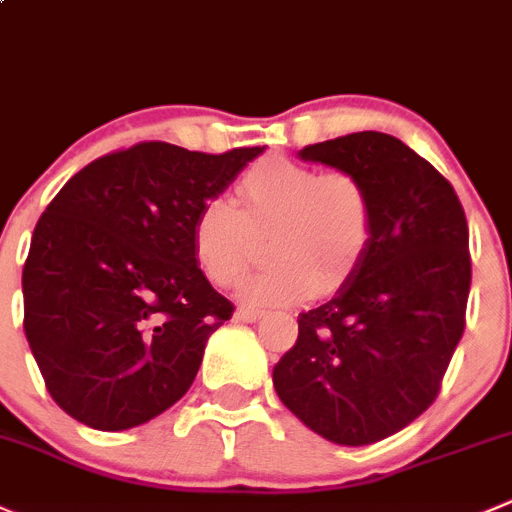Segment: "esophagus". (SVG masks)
I'll use <instances>...</instances> for the list:
<instances>
[{
  "label": "esophagus",
  "mask_w": 512,
  "mask_h": 512,
  "mask_svg": "<svg viewBox=\"0 0 512 512\" xmlns=\"http://www.w3.org/2000/svg\"><path fill=\"white\" fill-rule=\"evenodd\" d=\"M265 317V312L262 310H250V307H240V310L235 312V320L240 322H257Z\"/></svg>",
  "instance_id": "esophagus-1"
}]
</instances>
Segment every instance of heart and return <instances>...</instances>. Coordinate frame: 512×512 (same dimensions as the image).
<instances>
[{
	"instance_id": "1",
	"label": "heart",
	"mask_w": 512,
	"mask_h": 512,
	"mask_svg": "<svg viewBox=\"0 0 512 512\" xmlns=\"http://www.w3.org/2000/svg\"><path fill=\"white\" fill-rule=\"evenodd\" d=\"M237 207L207 200L192 222V255L202 275L227 287L242 275L257 237L275 265L240 282L247 305H295L335 290L365 257L375 212L365 185L347 172H322L267 157L237 182Z\"/></svg>"
}]
</instances>
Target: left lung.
<instances>
[{"mask_svg": "<svg viewBox=\"0 0 512 512\" xmlns=\"http://www.w3.org/2000/svg\"><path fill=\"white\" fill-rule=\"evenodd\" d=\"M297 157L355 175L375 225L335 295L300 312L272 385L312 433L357 448L403 430L438 395L465 330L468 222L453 185L393 135L355 132Z\"/></svg>", "mask_w": 512, "mask_h": 512, "instance_id": "8db88e82", "label": "left lung"}]
</instances>
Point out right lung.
Segmentation results:
<instances>
[{
	"label": "right lung",
	"instance_id": "obj_1",
	"mask_svg": "<svg viewBox=\"0 0 512 512\" xmlns=\"http://www.w3.org/2000/svg\"><path fill=\"white\" fill-rule=\"evenodd\" d=\"M265 147L225 155L142 142L72 177L34 227L24 332L54 403L130 430L190 390L232 305L192 255V222Z\"/></svg>",
	"mask_w": 512,
	"mask_h": 512
}]
</instances>
